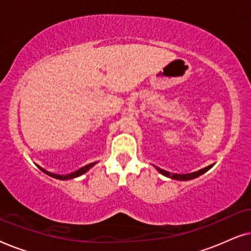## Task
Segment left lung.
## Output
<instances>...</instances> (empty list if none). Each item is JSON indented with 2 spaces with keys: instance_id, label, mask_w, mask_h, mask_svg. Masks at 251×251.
I'll use <instances>...</instances> for the list:
<instances>
[{
  "instance_id": "1",
  "label": "left lung",
  "mask_w": 251,
  "mask_h": 251,
  "mask_svg": "<svg viewBox=\"0 0 251 251\" xmlns=\"http://www.w3.org/2000/svg\"><path fill=\"white\" fill-rule=\"evenodd\" d=\"M211 167H212V164H211V166H208V167L203 168V169H201V170H199V171H195V173H192V174H184V175H181V174H171V173H169V171H166V170L161 169V168H157V167H156V169H157V171H159V173L164 175V176L173 178V179H177V180H188V179H193V178H197V177L200 176V175L204 174L205 171H208L209 169H210Z\"/></svg>"
}]
</instances>
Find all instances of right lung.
I'll return each instance as SVG.
<instances>
[{"label": "right lung", "mask_w": 251, "mask_h": 251, "mask_svg": "<svg viewBox=\"0 0 251 251\" xmlns=\"http://www.w3.org/2000/svg\"><path fill=\"white\" fill-rule=\"evenodd\" d=\"M95 164H96V162L90 163V164H87V166L80 168V169L76 170V171H74V173H72V174H70V175H56V174H51V173H48L47 170L42 169V168H41V167H39V169H40L41 171H43L44 174L49 175L50 177L57 178V179H63V180H65V179H71V178H75V177H77V176H81V175H83L84 173H87V171H88L89 169H90V168H91L92 166H95Z\"/></svg>", "instance_id": "add662e5"}]
</instances>
